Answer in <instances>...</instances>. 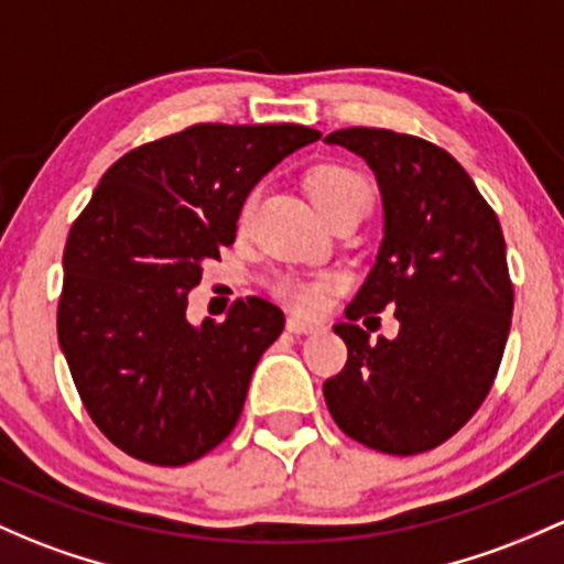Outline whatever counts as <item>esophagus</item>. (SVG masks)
Returning <instances> with one entry per match:
<instances>
[{"label":"esophagus","instance_id":"1","mask_svg":"<svg viewBox=\"0 0 564 564\" xmlns=\"http://www.w3.org/2000/svg\"><path fill=\"white\" fill-rule=\"evenodd\" d=\"M322 324L311 322V318H302V316H289L286 318V329L294 332V335H307V332H316Z\"/></svg>","mask_w":564,"mask_h":564}]
</instances>
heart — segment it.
I'll return each mask as SVG.
<instances>
[{"instance_id":"obj_1","label":"heart","mask_w":564,"mask_h":564,"mask_svg":"<svg viewBox=\"0 0 564 564\" xmlns=\"http://www.w3.org/2000/svg\"><path fill=\"white\" fill-rule=\"evenodd\" d=\"M311 194L313 203L318 205V210L327 216L329 210L348 203V199L361 197V194L370 197V186H367L365 177L348 167H322L311 175ZM251 207L253 197L246 203L242 216H248ZM332 286H335V281H332L329 275H283L275 281V294L281 300H286L289 305L297 307V311L316 313L327 305Z\"/></svg>"}]
</instances>
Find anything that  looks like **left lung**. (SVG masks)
Returning a JSON list of instances; mask_svg holds the SVG:
<instances>
[{
    "label": "left lung",
    "mask_w": 564,
    "mask_h": 564,
    "mask_svg": "<svg viewBox=\"0 0 564 564\" xmlns=\"http://www.w3.org/2000/svg\"><path fill=\"white\" fill-rule=\"evenodd\" d=\"M329 145L376 173L383 240L376 264L335 324L348 361L324 381L335 424L383 454L430 452L481 408L513 313L506 237L452 153L413 134L351 127ZM395 307L401 335L372 347L352 322Z\"/></svg>",
    "instance_id": "left-lung-1"
}]
</instances>
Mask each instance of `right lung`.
I'll list each match as a JSON object with an SVG mask.
<instances>
[{
    "label": "right lung",
    "instance_id": "obj_1",
    "mask_svg": "<svg viewBox=\"0 0 564 564\" xmlns=\"http://www.w3.org/2000/svg\"><path fill=\"white\" fill-rule=\"evenodd\" d=\"M318 138L300 123H194L102 175L64 246L56 327L88 416L121 452L177 467L235 430L283 313L248 297L194 327L188 292L235 242L251 188Z\"/></svg>",
    "mask_w": 564,
    "mask_h": 564
}]
</instances>
